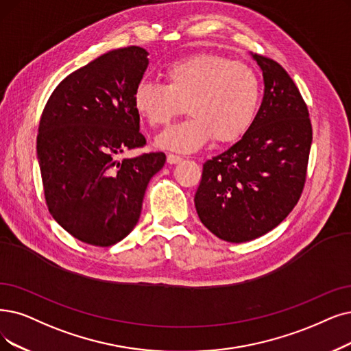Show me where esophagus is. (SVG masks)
Returning <instances> with one entry per match:
<instances>
[{
    "instance_id": "esophagus-1",
    "label": "esophagus",
    "mask_w": 351,
    "mask_h": 351,
    "mask_svg": "<svg viewBox=\"0 0 351 351\" xmlns=\"http://www.w3.org/2000/svg\"><path fill=\"white\" fill-rule=\"evenodd\" d=\"M167 161H168V164H178V162L183 161V157L177 156V154H168Z\"/></svg>"
}]
</instances>
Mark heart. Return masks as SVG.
<instances>
[{
  "label": "heart",
  "instance_id": "obj_1",
  "mask_svg": "<svg viewBox=\"0 0 351 351\" xmlns=\"http://www.w3.org/2000/svg\"><path fill=\"white\" fill-rule=\"evenodd\" d=\"M165 85L141 80L132 105L151 127H164L186 104L190 115L156 138L161 148L194 151L210 138L232 143L254 123L262 86L261 79L242 62L217 54H195L171 63L164 72Z\"/></svg>",
  "mask_w": 351,
  "mask_h": 351
}]
</instances>
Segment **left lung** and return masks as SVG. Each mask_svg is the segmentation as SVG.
<instances>
[{
	"instance_id": "8db88e82",
	"label": "left lung",
	"mask_w": 351,
	"mask_h": 351,
	"mask_svg": "<svg viewBox=\"0 0 351 351\" xmlns=\"http://www.w3.org/2000/svg\"><path fill=\"white\" fill-rule=\"evenodd\" d=\"M265 92L247 132L203 164L194 195L204 226L220 239L242 243L276 228L298 203L313 143L308 108L287 70L252 54Z\"/></svg>"
}]
</instances>
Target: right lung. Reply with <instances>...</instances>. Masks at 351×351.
Here are the masks:
<instances>
[{"instance_id": "obj_1", "label": "right lung", "mask_w": 351, "mask_h": 351, "mask_svg": "<svg viewBox=\"0 0 351 351\" xmlns=\"http://www.w3.org/2000/svg\"><path fill=\"white\" fill-rule=\"evenodd\" d=\"M147 66L143 47L108 51L64 77L41 114L37 158L46 204L88 245L112 246L132 232L149 180L165 164L164 152L118 161L147 144L132 105Z\"/></svg>"}]
</instances>
